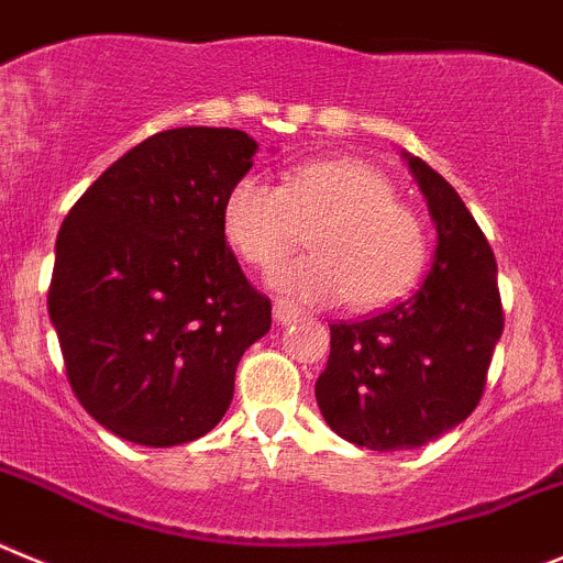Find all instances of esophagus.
I'll return each mask as SVG.
<instances>
[{
	"instance_id": "obj_1",
	"label": "esophagus",
	"mask_w": 563,
	"mask_h": 563,
	"mask_svg": "<svg viewBox=\"0 0 563 563\" xmlns=\"http://www.w3.org/2000/svg\"><path fill=\"white\" fill-rule=\"evenodd\" d=\"M297 319H300V308L291 306V302H286V300L275 302V322H277V325H291V322H297Z\"/></svg>"
}]
</instances>
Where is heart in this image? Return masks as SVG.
Segmentation results:
<instances>
[{
    "label": "heart",
    "mask_w": 563,
    "mask_h": 563,
    "mask_svg": "<svg viewBox=\"0 0 563 563\" xmlns=\"http://www.w3.org/2000/svg\"><path fill=\"white\" fill-rule=\"evenodd\" d=\"M227 244L255 269H275L311 230V255L272 275V288L308 306L347 300L358 311L395 302L427 263V232L367 162L339 156L297 165L283 187L241 176L221 207Z\"/></svg>",
    "instance_id": "1"
}]
</instances>
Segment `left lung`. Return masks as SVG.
<instances>
[{
	"label": "left lung",
	"mask_w": 563,
	"mask_h": 563,
	"mask_svg": "<svg viewBox=\"0 0 563 563\" xmlns=\"http://www.w3.org/2000/svg\"><path fill=\"white\" fill-rule=\"evenodd\" d=\"M401 156L438 230L429 275L387 311L331 325V356L313 387L328 427L373 452L418 449L463 423L505 325L483 230L438 170Z\"/></svg>",
	"instance_id": "8db88e82"
}]
</instances>
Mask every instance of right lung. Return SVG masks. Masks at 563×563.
<instances>
[{
    "instance_id": "add662e5",
    "label": "right lung",
    "mask_w": 563,
    "mask_h": 563,
    "mask_svg": "<svg viewBox=\"0 0 563 563\" xmlns=\"http://www.w3.org/2000/svg\"><path fill=\"white\" fill-rule=\"evenodd\" d=\"M246 131L185 125L100 174L55 241L49 322L78 401L111 434L165 449L210 432L235 367L272 328V302L221 230L250 174Z\"/></svg>"
}]
</instances>
